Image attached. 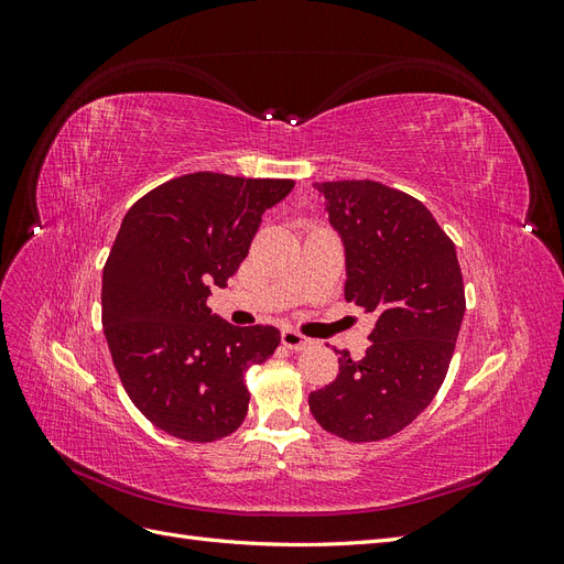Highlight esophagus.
<instances>
[{
	"mask_svg": "<svg viewBox=\"0 0 564 564\" xmlns=\"http://www.w3.org/2000/svg\"><path fill=\"white\" fill-rule=\"evenodd\" d=\"M311 344H313V340L308 336H303V334H299L294 329H284L282 332V346L289 348V350H303V348H308Z\"/></svg>",
	"mask_w": 564,
	"mask_h": 564,
	"instance_id": "esophagus-1",
	"label": "esophagus"
}]
</instances>
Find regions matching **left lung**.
<instances>
[{"mask_svg":"<svg viewBox=\"0 0 564 564\" xmlns=\"http://www.w3.org/2000/svg\"><path fill=\"white\" fill-rule=\"evenodd\" d=\"M346 245V301L377 317L360 362L340 350L336 379L308 404L324 431L377 442L406 429L447 377L466 313L449 235L423 202L377 181L313 183Z\"/></svg>","mask_w":564,"mask_h":564,"instance_id":"obj_1","label":"left lung"}]
</instances>
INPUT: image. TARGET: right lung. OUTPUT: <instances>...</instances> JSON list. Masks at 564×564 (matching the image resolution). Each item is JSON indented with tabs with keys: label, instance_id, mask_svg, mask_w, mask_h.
I'll list each match as a JSON object with an SVG mask.
<instances>
[{
	"label": "right lung",
	"instance_id": "add662e5",
	"mask_svg": "<svg viewBox=\"0 0 564 564\" xmlns=\"http://www.w3.org/2000/svg\"><path fill=\"white\" fill-rule=\"evenodd\" d=\"M289 178L185 174L127 212L104 268V332L127 395L160 431L216 442L240 429L245 373L280 346L275 327H232L212 315V286L247 259L261 216Z\"/></svg>",
	"mask_w": 564,
	"mask_h": 564
}]
</instances>
